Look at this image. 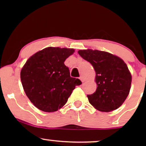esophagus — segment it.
I'll return each mask as SVG.
<instances>
[{"label":"esophagus","instance_id":"obj_1","mask_svg":"<svg viewBox=\"0 0 146 146\" xmlns=\"http://www.w3.org/2000/svg\"><path fill=\"white\" fill-rule=\"evenodd\" d=\"M80 80L82 82H84L85 81V80H84V78L82 77V76H80Z\"/></svg>","mask_w":146,"mask_h":146}]
</instances>
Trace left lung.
Listing matches in <instances>:
<instances>
[{
    "instance_id": "obj_1",
    "label": "left lung",
    "mask_w": 146,
    "mask_h": 146,
    "mask_svg": "<svg viewBox=\"0 0 146 146\" xmlns=\"http://www.w3.org/2000/svg\"><path fill=\"white\" fill-rule=\"evenodd\" d=\"M80 56L93 66L96 90L87 95L89 102L99 111L108 112L121 106L129 94L131 76L122 59L107 52L87 49Z\"/></svg>"
}]
</instances>
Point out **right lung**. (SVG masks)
Instances as JSON below:
<instances>
[{
	"label": "right lung",
	"mask_w": 146,
	"mask_h": 146,
	"mask_svg": "<svg viewBox=\"0 0 146 146\" xmlns=\"http://www.w3.org/2000/svg\"><path fill=\"white\" fill-rule=\"evenodd\" d=\"M73 48L47 47L30 57L21 72L27 97L37 108L46 112L60 109L71 95L79 79L72 78L64 64Z\"/></svg>",
	"instance_id": "1"
}]
</instances>
